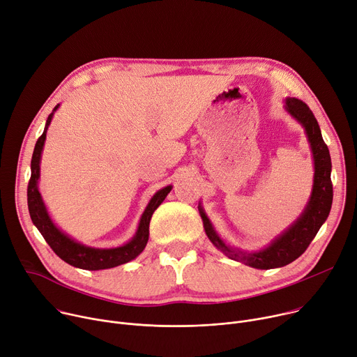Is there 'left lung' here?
I'll return each instance as SVG.
<instances>
[{
    "label": "left lung",
    "mask_w": 357,
    "mask_h": 357,
    "mask_svg": "<svg viewBox=\"0 0 357 357\" xmlns=\"http://www.w3.org/2000/svg\"><path fill=\"white\" fill-rule=\"evenodd\" d=\"M286 109L306 129L314 159V181L310 201L302 216L290 228L275 239L271 246L261 252L245 253L226 246L213 231L209 219L201 212L204 228L209 241L226 256L256 269H273L289 265L307 249L320 226L329 216L333 201V185L331 179L332 160L329 148L321 138L319 123L310 108L298 98H287Z\"/></svg>",
    "instance_id": "left-lung-1"
}]
</instances>
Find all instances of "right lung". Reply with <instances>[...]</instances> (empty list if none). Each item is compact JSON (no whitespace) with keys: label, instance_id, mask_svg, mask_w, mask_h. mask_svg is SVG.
Segmentation results:
<instances>
[{"label":"right lung","instance_id":"right-lung-1","mask_svg":"<svg viewBox=\"0 0 357 357\" xmlns=\"http://www.w3.org/2000/svg\"><path fill=\"white\" fill-rule=\"evenodd\" d=\"M56 108L58 107H55V109ZM51 119H52V114L47 119L44 132L38 138L34 148V153H32V159H31V178L28 182L26 197H28V211L32 222H34V225L37 226L38 231L47 241V243L51 246V249L62 259L63 262H67L75 268L86 269V271H100V269L115 268L132 261V259H135L145 249L149 238V222H151L152 213L162 202H164V199L171 192L172 186H167L155 193L141 218L138 232L131 242L114 249H93V248H88L81 243H77L75 241L70 239L67 235H63L51 222L37 186V182L40 178L41 151L44 146L47 129H48V125L51 123Z\"/></svg>","mask_w":357,"mask_h":357}]
</instances>
